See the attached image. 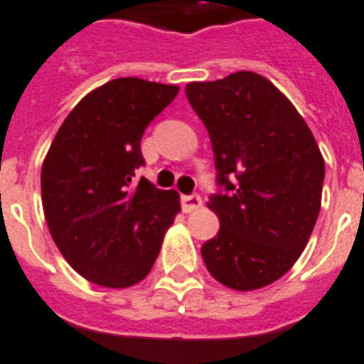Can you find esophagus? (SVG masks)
<instances>
[{"label":"esophagus","mask_w":364,"mask_h":364,"mask_svg":"<svg viewBox=\"0 0 364 364\" xmlns=\"http://www.w3.org/2000/svg\"><path fill=\"white\" fill-rule=\"evenodd\" d=\"M181 205L185 213H191V211L198 210L202 205V198L198 194H185V196H181Z\"/></svg>","instance_id":"1"}]
</instances>
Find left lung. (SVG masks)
<instances>
[{
  "mask_svg": "<svg viewBox=\"0 0 364 364\" xmlns=\"http://www.w3.org/2000/svg\"><path fill=\"white\" fill-rule=\"evenodd\" d=\"M185 94L210 134L219 217L202 259L236 291L270 285L304 251L321 208L325 160L294 105L259 73L188 82Z\"/></svg>",
  "mask_w": 364,
  "mask_h": 364,
  "instance_id": "left-lung-1",
  "label": "left lung"
}]
</instances>
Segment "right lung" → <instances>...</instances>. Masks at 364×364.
Returning a JSON list of instances; mask_svg holds the SVG:
<instances>
[{
	"label": "right lung",
	"instance_id": "obj_1",
	"mask_svg": "<svg viewBox=\"0 0 364 364\" xmlns=\"http://www.w3.org/2000/svg\"><path fill=\"white\" fill-rule=\"evenodd\" d=\"M179 88L137 77L87 94L60 126L41 168L45 219L56 247L88 282L122 289L141 282L179 211L176 191L134 171L141 136Z\"/></svg>",
	"mask_w": 364,
	"mask_h": 364
}]
</instances>
